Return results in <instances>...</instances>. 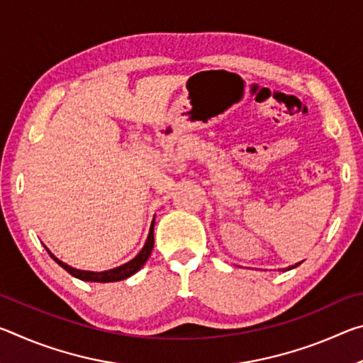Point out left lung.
<instances>
[{
	"label": "left lung",
	"instance_id": "obj_1",
	"mask_svg": "<svg viewBox=\"0 0 363 363\" xmlns=\"http://www.w3.org/2000/svg\"><path fill=\"white\" fill-rule=\"evenodd\" d=\"M301 262H303V261H301ZM301 262H298V264H294V266H288L286 269H284V272H286V270H291V269H294V267H298Z\"/></svg>",
	"mask_w": 363,
	"mask_h": 363
}]
</instances>
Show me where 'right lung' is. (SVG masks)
Listing matches in <instances>:
<instances>
[{
    "instance_id": "add662e5",
    "label": "right lung",
    "mask_w": 363,
    "mask_h": 363,
    "mask_svg": "<svg viewBox=\"0 0 363 363\" xmlns=\"http://www.w3.org/2000/svg\"><path fill=\"white\" fill-rule=\"evenodd\" d=\"M153 225H155V218H153L152 224H150V230H149V237H147V240L144 243L143 250L139 251V253L133 257L131 261H128L125 264H121L118 267H113V269H108V270H102V272H93V270H82V269H75L69 266V264H65L64 261H60L59 257L54 256L51 251H49L46 247V251L49 253V256L52 257L54 261H56L60 267L65 269L67 272L73 277H77L79 280H84V281H97V284H108V281H120V280H125L128 277H131L133 274H136L138 270L144 266L145 261L149 259V256L153 250Z\"/></svg>"
}]
</instances>
